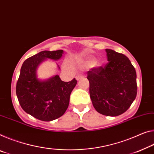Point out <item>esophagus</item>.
I'll return each instance as SVG.
<instances>
[{
    "mask_svg": "<svg viewBox=\"0 0 154 154\" xmlns=\"http://www.w3.org/2000/svg\"><path fill=\"white\" fill-rule=\"evenodd\" d=\"M82 77H83V75L79 74V75H77V76H76V79L77 80H79V79H81Z\"/></svg>",
    "mask_w": 154,
    "mask_h": 154,
    "instance_id": "obj_1",
    "label": "esophagus"
}]
</instances>
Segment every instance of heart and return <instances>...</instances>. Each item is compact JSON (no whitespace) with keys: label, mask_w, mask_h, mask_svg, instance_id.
I'll return each instance as SVG.
<instances>
[{"label":"heart","mask_w":154,"mask_h":154,"mask_svg":"<svg viewBox=\"0 0 154 154\" xmlns=\"http://www.w3.org/2000/svg\"><path fill=\"white\" fill-rule=\"evenodd\" d=\"M77 62L80 63V64H82L83 66H84L89 67V66H91L93 65L94 60V58L90 57V58H88V59L86 60H83V61L79 60V61H77ZM98 64H99L98 63H95L94 64V65H98Z\"/></svg>","instance_id":"heart-1"}]
</instances>
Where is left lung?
I'll return each instance as SVG.
<instances>
[{
  "mask_svg": "<svg viewBox=\"0 0 154 154\" xmlns=\"http://www.w3.org/2000/svg\"><path fill=\"white\" fill-rule=\"evenodd\" d=\"M108 62L87 72L90 96L95 109L103 115L116 116L128 110L137 94L136 72L122 53L106 49Z\"/></svg>",
  "mask_w": 154,
  "mask_h": 154,
  "instance_id": "left-lung-1",
  "label": "left lung"
}]
</instances>
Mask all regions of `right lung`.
<instances>
[{
  "instance_id": "right-lung-1",
  "label": "right lung",
  "mask_w": 154,
  "mask_h": 154,
  "mask_svg": "<svg viewBox=\"0 0 154 154\" xmlns=\"http://www.w3.org/2000/svg\"><path fill=\"white\" fill-rule=\"evenodd\" d=\"M63 53V50L41 51L26 59L21 67L16 88L18 101L24 112L40 121L55 120L65 113L77 83L75 78L65 82L58 75L46 81L36 76L37 67L44 60H57Z\"/></svg>"
}]
</instances>
